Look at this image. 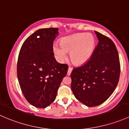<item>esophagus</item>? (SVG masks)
<instances>
[{"label":"esophagus","instance_id":"1","mask_svg":"<svg viewBox=\"0 0 129 129\" xmlns=\"http://www.w3.org/2000/svg\"><path fill=\"white\" fill-rule=\"evenodd\" d=\"M72 70H73L72 68H71V67H69V68H68V73H67L68 75L70 76V74H71V71H72Z\"/></svg>","mask_w":129,"mask_h":129}]
</instances>
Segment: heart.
<instances>
[{"instance_id":"1","label":"heart","mask_w":129,"mask_h":129,"mask_svg":"<svg viewBox=\"0 0 129 129\" xmlns=\"http://www.w3.org/2000/svg\"><path fill=\"white\" fill-rule=\"evenodd\" d=\"M95 40L92 35L76 34L68 36L60 40V45H53V51L59 60L67 58L70 51V59L74 64L81 65L87 63L93 54Z\"/></svg>"}]
</instances>
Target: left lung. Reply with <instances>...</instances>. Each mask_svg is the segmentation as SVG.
I'll use <instances>...</instances> for the list:
<instances>
[{"label":"left lung","instance_id":"obj_1","mask_svg":"<svg viewBox=\"0 0 129 129\" xmlns=\"http://www.w3.org/2000/svg\"><path fill=\"white\" fill-rule=\"evenodd\" d=\"M98 44L89 60L71 74L74 96L87 107L99 106L113 93L120 76V61L115 44L98 31Z\"/></svg>","mask_w":129,"mask_h":129}]
</instances>
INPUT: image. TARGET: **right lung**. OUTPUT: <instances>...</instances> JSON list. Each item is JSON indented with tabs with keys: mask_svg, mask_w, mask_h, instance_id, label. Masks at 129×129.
Listing matches in <instances>:
<instances>
[{
	"mask_svg": "<svg viewBox=\"0 0 129 129\" xmlns=\"http://www.w3.org/2000/svg\"><path fill=\"white\" fill-rule=\"evenodd\" d=\"M58 28L38 30L22 45L17 62V77L27 101L38 108H45L55 100L57 91L68 66L58 63L53 44Z\"/></svg>",
	"mask_w": 129,
	"mask_h": 129,
	"instance_id": "right-lung-1",
	"label": "right lung"
}]
</instances>
